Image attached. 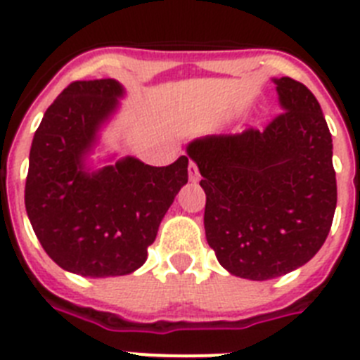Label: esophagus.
I'll return each mask as SVG.
<instances>
[{
	"mask_svg": "<svg viewBox=\"0 0 360 360\" xmlns=\"http://www.w3.org/2000/svg\"><path fill=\"white\" fill-rule=\"evenodd\" d=\"M189 178L193 180V182H196V180L200 178V171L198 167H196L195 162H189Z\"/></svg>",
	"mask_w": 360,
	"mask_h": 360,
	"instance_id": "esophagus-1",
	"label": "esophagus"
}]
</instances>
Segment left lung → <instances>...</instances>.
Returning <instances> with one entry per match:
<instances>
[{"mask_svg": "<svg viewBox=\"0 0 360 360\" xmlns=\"http://www.w3.org/2000/svg\"><path fill=\"white\" fill-rule=\"evenodd\" d=\"M283 110L263 131L191 142L205 191V238L219 265L252 281L279 278L316 256L337 205L332 135L317 98L274 79Z\"/></svg>", "mask_w": 360, "mask_h": 360, "instance_id": "left-lung-1", "label": "left lung"}]
</instances>
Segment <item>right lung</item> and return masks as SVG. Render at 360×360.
<instances>
[{
    "label": "right lung",
    "instance_id": "add662e5",
    "mask_svg": "<svg viewBox=\"0 0 360 360\" xmlns=\"http://www.w3.org/2000/svg\"><path fill=\"white\" fill-rule=\"evenodd\" d=\"M120 95L113 79L70 82L30 148L25 207L32 229L57 265L88 278L124 276L144 265L162 218L189 178L187 157L164 167L128 157L97 173L82 169Z\"/></svg>",
    "mask_w": 360,
    "mask_h": 360
}]
</instances>
